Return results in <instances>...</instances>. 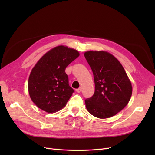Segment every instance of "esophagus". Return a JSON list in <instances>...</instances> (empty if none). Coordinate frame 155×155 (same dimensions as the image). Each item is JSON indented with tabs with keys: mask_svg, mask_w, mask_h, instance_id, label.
Segmentation results:
<instances>
[{
	"mask_svg": "<svg viewBox=\"0 0 155 155\" xmlns=\"http://www.w3.org/2000/svg\"><path fill=\"white\" fill-rule=\"evenodd\" d=\"M81 91H82V88H81V87H80V88H77V89H76V92H77L78 93L81 92Z\"/></svg>",
	"mask_w": 155,
	"mask_h": 155,
	"instance_id": "obj_1",
	"label": "esophagus"
}]
</instances>
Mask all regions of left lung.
I'll return each instance as SVG.
<instances>
[{
    "instance_id": "obj_1",
    "label": "left lung",
    "mask_w": 155,
    "mask_h": 155,
    "mask_svg": "<svg viewBox=\"0 0 155 155\" xmlns=\"http://www.w3.org/2000/svg\"><path fill=\"white\" fill-rule=\"evenodd\" d=\"M94 75L95 92L85 100L87 109L94 116L107 118L127 105L132 85L119 61L106 51H87L84 54Z\"/></svg>"
}]
</instances>
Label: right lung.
Segmentation results:
<instances>
[{
    "label": "right lung",
    "mask_w": 155,
    "mask_h": 155,
    "mask_svg": "<svg viewBox=\"0 0 155 155\" xmlns=\"http://www.w3.org/2000/svg\"><path fill=\"white\" fill-rule=\"evenodd\" d=\"M79 55L76 50L59 46L45 54L33 68L28 91L39 109L51 113L66 105L74 90L69 85L65 69Z\"/></svg>",
    "instance_id": "1"
}]
</instances>
